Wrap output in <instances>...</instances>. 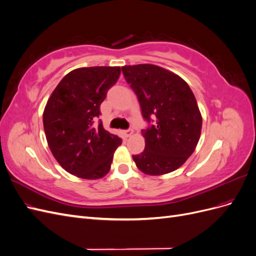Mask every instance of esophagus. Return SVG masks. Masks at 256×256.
<instances>
[{
    "label": "esophagus",
    "instance_id": "esophagus-1",
    "mask_svg": "<svg viewBox=\"0 0 256 256\" xmlns=\"http://www.w3.org/2000/svg\"><path fill=\"white\" fill-rule=\"evenodd\" d=\"M132 134H134L132 130H125V131H124V134H125L126 138L131 136H132Z\"/></svg>",
    "mask_w": 256,
    "mask_h": 256
}]
</instances>
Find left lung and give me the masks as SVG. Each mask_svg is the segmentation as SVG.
<instances>
[{"mask_svg": "<svg viewBox=\"0 0 256 256\" xmlns=\"http://www.w3.org/2000/svg\"><path fill=\"white\" fill-rule=\"evenodd\" d=\"M122 72L144 120L154 122L142 130L145 150L132 156L138 168L152 176L175 171L194 152L200 136L202 115L194 95L180 76L156 65L124 66Z\"/></svg>", "mask_w": 256, "mask_h": 256, "instance_id": "1", "label": "left lung"}]
</instances>
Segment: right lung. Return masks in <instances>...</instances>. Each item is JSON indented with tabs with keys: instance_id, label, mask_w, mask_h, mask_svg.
Wrapping results in <instances>:
<instances>
[{
	"instance_id": "1",
	"label": "right lung",
	"mask_w": 256,
	"mask_h": 256,
	"mask_svg": "<svg viewBox=\"0 0 256 256\" xmlns=\"http://www.w3.org/2000/svg\"><path fill=\"white\" fill-rule=\"evenodd\" d=\"M120 67H83L67 74L46 104L42 122L49 148L65 171L84 180L109 173L122 138L104 129L100 104L118 82Z\"/></svg>"
}]
</instances>
